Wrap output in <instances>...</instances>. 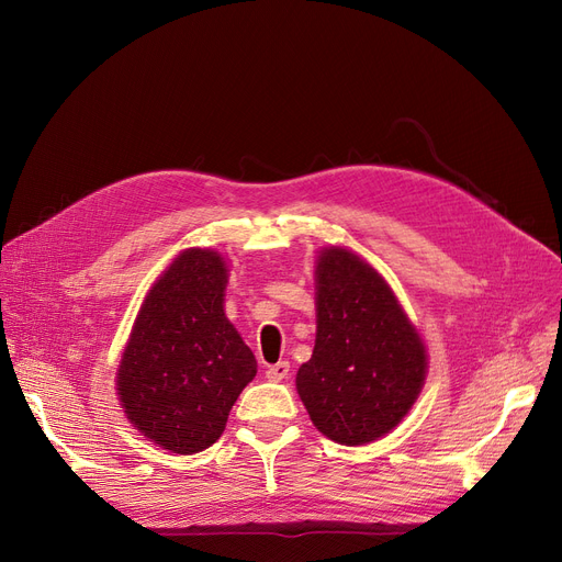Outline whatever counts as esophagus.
<instances>
[{"label": "esophagus", "mask_w": 562, "mask_h": 562, "mask_svg": "<svg viewBox=\"0 0 562 562\" xmlns=\"http://www.w3.org/2000/svg\"><path fill=\"white\" fill-rule=\"evenodd\" d=\"M289 371H291V369H289V362H278V364L266 369V378L273 380V382H280V380L289 378Z\"/></svg>", "instance_id": "obj_1"}]
</instances>
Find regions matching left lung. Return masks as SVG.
Returning <instances> with one entry per match:
<instances>
[{
  "mask_svg": "<svg viewBox=\"0 0 562 562\" xmlns=\"http://www.w3.org/2000/svg\"><path fill=\"white\" fill-rule=\"evenodd\" d=\"M426 346L380 273L339 246L316 259V341L296 373L312 424L362 447L387 435L415 405Z\"/></svg>",
  "mask_w": 562,
  "mask_h": 562,
  "instance_id": "obj_1",
  "label": "left lung"
}]
</instances>
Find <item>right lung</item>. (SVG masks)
<instances>
[{
	"label": "right lung",
	"instance_id": "1",
	"mask_svg": "<svg viewBox=\"0 0 562 562\" xmlns=\"http://www.w3.org/2000/svg\"><path fill=\"white\" fill-rule=\"evenodd\" d=\"M225 286L216 250L177 255L147 291L115 373L127 419L172 453L210 449L257 373L252 350L225 316Z\"/></svg>",
	"mask_w": 562,
	"mask_h": 562
}]
</instances>
